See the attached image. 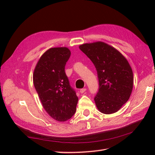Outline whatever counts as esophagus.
I'll list each match as a JSON object with an SVG mask.
<instances>
[{
	"instance_id": "esophagus-1",
	"label": "esophagus",
	"mask_w": 155,
	"mask_h": 155,
	"mask_svg": "<svg viewBox=\"0 0 155 155\" xmlns=\"http://www.w3.org/2000/svg\"><path fill=\"white\" fill-rule=\"evenodd\" d=\"M86 90H87V89H86V88H83V89H81V90H80V92L81 94H83V93L85 92V91H86Z\"/></svg>"
}]
</instances>
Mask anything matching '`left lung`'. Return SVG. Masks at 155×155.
Wrapping results in <instances>:
<instances>
[{
    "instance_id": "8db88e82",
    "label": "left lung",
    "mask_w": 155,
    "mask_h": 155,
    "mask_svg": "<svg viewBox=\"0 0 155 155\" xmlns=\"http://www.w3.org/2000/svg\"><path fill=\"white\" fill-rule=\"evenodd\" d=\"M95 66L99 87L94 97L96 105L104 114L117 112L129 99L133 86L132 69L125 57L104 42L79 46Z\"/></svg>"
}]
</instances>
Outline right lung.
<instances>
[{
    "mask_svg": "<svg viewBox=\"0 0 155 155\" xmlns=\"http://www.w3.org/2000/svg\"><path fill=\"white\" fill-rule=\"evenodd\" d=\"M70 54L65 47L50 48L40 57L33 73L34 86L44 109L59 122L74 115L78 100L65 72Z\"/></svg>",
    "mask_w": 155,
    "mask_h": 155,
    "instance_id": "add662e5",
    "label": "right lung"
}]
</instances>
